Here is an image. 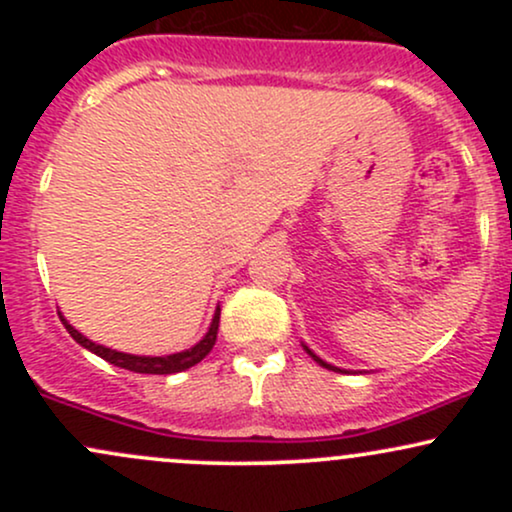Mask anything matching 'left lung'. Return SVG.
Here are the masks:
<instances>
[{"label":"left lung","instance_id":"left-lung-1","mask_svg":"<svg viewBox=\"0 0 512 512\" xmlns=\"http://www.w3.org/2000/svg\"><path fill=\"white\" fill-rule=\"evenodd\" d=\"M301 344H303V342H301ZM303 349H305V354H308L310 358H313V361H317V363H320V366H322V368H327V370H334V373H349V370H344V368H339V366H332V363L322 361V358H320V356H317L313 349H308V346H305V344H303Z\"/></svg>","mask_w":512,"mask_h":512}]
</instances>
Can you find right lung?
<instances>
[{
	"instance_id": "1",
	"label": "right lung",
	"mask_w": 512,
	"mask_h": 512,
	"mask_svg": "<svg viewBox=\"0 0 512 512\" xmlns=\"http://www.w3.org/2000/svg\"><path fill=\"white\" fill-rule=\"evenodd\" d=\"M219 317H221V308L216 305L214 317H211V325L207 334L195 346L190 349L178 351V354H168V356H137V354H125V351L117 349H108V346L91 342V339L84 337L76 327L69 325V320L60 313L62 325L67 327V332L72 334V339L76 344H81L84 349L91 351V354L105 358L108 363H113L117 368L132 370V373H149V375H170V373H180V370H187L192 366H197L204 356L214 349L216 344V334H219Z\"/></svg>"
}]
</instances>
